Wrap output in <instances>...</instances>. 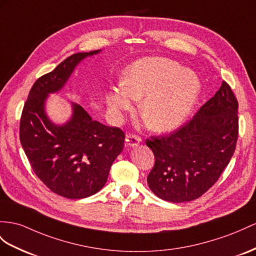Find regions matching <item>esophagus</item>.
I'll use <instances>...</instances> for the list:
<instances>
[{
  "instance_id": "1",
  "label": "esophagus",
  "mask_w": 256,
  "mask_h": 256,
  "mask_svg": "<svg viewBox=\"0 0 256 256\" xmlns=\"http://www.w3.org/2000/svg\"><path fill=\"white\" fill-rule=\"evenodd\" d=\"M142 142V138L134 133H128L126 134V147H135L138 145V144Z\"/></svg>"
}]
</instances>
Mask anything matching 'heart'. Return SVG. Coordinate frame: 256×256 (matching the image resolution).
I'll use <instances>...</instances> for the list:
<instances>
[{
    "label": "heart",
    "mask_w": 256,
    "mask_h": 256,
    "mask_svg": "<svg viewBox=\"0 0 256 256\" xmlns=\"http://www.w3.org/2000/svg\"><path fill=\"white\" fill-rule=\"evenodd\" d=\"M199 78L180 64L166 58H142L128 68L124 82L107 94L110 108H132L140 100V114L147 126L163 132L178 128L192 112L200 94Z\"/></svg>",
    "instance_id": "obj_1"
}]
</instances>
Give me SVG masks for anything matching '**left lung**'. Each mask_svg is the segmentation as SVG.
Wrapping results in <instances>:
<instances>
[{"label": "left lung", "instance_id": "1", "mask_svg": "<svg viewBox=\"0 0 256 256\" xmlns=\"http://www.w3.org/2000/svg\"><path fill=\"white\" fill-rule=\"evenodd\" d=\"M238 100L227 82L184 126L150 136L154 154L147 182L159 198L186 202L206 194L224 172L237 145Z\"/></svg>", "mask_w": 256, "mask_h": 256}]
</instances>
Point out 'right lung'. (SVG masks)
Segmentation results:
<instances>
[{
  "instance_id": "1",
  "label": "right lung",
  "mask_w": 256,
  "mask_h": 256,
  "mask_svg": "<svg viewBox=\"0 0 256 256\" xmlns=\"http://www.w3.org/2000/svg\"><path fill=\"white\" fill-rule=\"evenodd\" d=\"M98 52L71 55L38 78L22 112L19 137L32 170L50 190L68 199L86 198L100 190L126 140L120 128L93 121L80 104H74L71 120L62 126L45 114L48 94L60 90L76 66Z\"/></svg>"
}]
</instances>
